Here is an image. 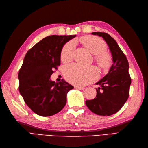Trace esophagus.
Here are the masks:
<instances>
[{
    "instance_id": "obj_1",
    "label": "esophagus",
    "mask_w": 148,
    "mask_h": 148,
    "mask_svg": "<svg viewBox=\"0 0 148 148\" xmlns=\"http://www.w3.org/2000/svg\"><path fill=\"white\" fill-rule=\"evenodd\" d=\"M75 89H79V90H83L84 89V88H82V87H79V86H75L74 87Z\"/></svg>"
}]
</instances>
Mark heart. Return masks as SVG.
I'll return each instance as SVG.
<instances>
[{"label":"heart","instance_id":"b5f03b06","mask_svg":"<svg viewBox=\"0 0 148 148\" xmlns=\"http://www.w3.org/2000/svg\"><path fill=\"white\" fill-rule=\"evenodd\" d=\"M80 41L92 54L96 55V61L101 68L106 69L111 66V56L104 52L107 49V44L104 41L99 37L91 36L82 37ZM75 45L74 41H70L65 44L60 54L62 61H69L73 58ZM64 74L68 81L79 86L85 85L94 81L98 75L97 71L94 67L82 66L77 64L67 66Z\"/></svg>","mask_w":148,"mask_h":148}]
</instances>
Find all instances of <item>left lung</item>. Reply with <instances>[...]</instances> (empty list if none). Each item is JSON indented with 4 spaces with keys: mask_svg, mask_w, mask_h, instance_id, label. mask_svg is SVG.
Masks as SVG:
<instances>
[{
    "mask_svg": "<svg viewBox=\"0 0 148 148\" xmlns=\"http://www.w3.org/2000/svg\"><path fill=\"white\" fill-rule=\"evenodd\" d=\"M93 35L102 37L111 53L112 65L108 73L96 83L101 86L96 89L97 95L86 104L92 112L100 116H111L119 111L130 95L131 79L129 63L126 56L113 38L105 32H93Z\"/></svg>",
    "mask_w": 148,
    "mask_h": 148,
    "instance_id": "8db88e82",
    "label": "left lung"
}]
</instances>
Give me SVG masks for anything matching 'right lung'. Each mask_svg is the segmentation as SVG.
<instances>
[{"instance_id":"add662e5","label":"right lung","mask_w":148,"mask_h":148,"mask_svg":"<svg viewBox=\"0 0 148 148\" xmlns=\"http://www.w3.org/2000/svg\"><path fill=\"white\" fill-rule=\"evenodd\" d=\"M73 36H50L44 38L25 54L18 73V90L25 104L41 116H51L60 111L67 102V94L74 87L62 79L51 76L60 64V54Z\"/></svg>"}]
</instances>
